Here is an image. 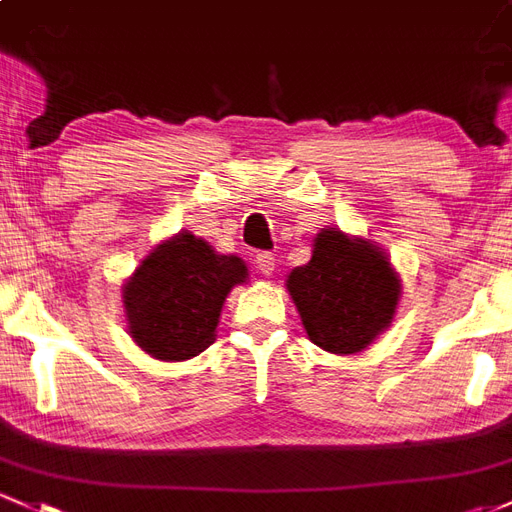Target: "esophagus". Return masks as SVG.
<instances>
[{"mask_svg":"<svg viewBox=\"0 0 512 512\" xmlns=\"http://www.w3.org/2000/svg\"><path fill=\"white\" fill-rule=\"evenodd\" d=\"M256 268L263 276H273V271H276V256L271 251H261V254H256Z\"/></svg>","mask_w":512,"mask_h":512,"instance_id":"1","label":"esophagus"}]
</instances>
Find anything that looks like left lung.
Instances as JSON below:
<instances>
[{"mask_svg": "<svg viewBox=\"0 0 512 512\" xmlns=\"http://www.w3.org/2000/svg\"><path fill=\"white\" fill-rule=\"evenodd\" d=\"M288 293L312 344L332 354H356L390 327L400 278L371 241L322 229L312 258L290 271Z\"/></svg>", "mask_w": 512, "mask_h": 512, "instance_id": "8db88e82", "label": "left lung"}]
</instances>
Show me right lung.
Listing matches in <instances>:
<instances>
[{
  "mask_svg": "<svg viewBox=\"0 0 512 512\" xmlns=\"http://www.w3.org/2000/svg\"><path fill=\"white\" fill-rule=\"evenodd\" d=\"M246 278L249 271L239 256L217 254L190 232L175 234L124 283L131 337L153 359H192L214 342L224 300Z\"/></svg>",
  "mask_w": 512,
  "mask_h": 512,
  "instance_id": "add662e5",
  "label": "right lung"
}]
</instances>
